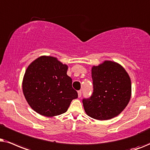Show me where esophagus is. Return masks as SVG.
<instances>
[{
  "instance_id": "34e87169",
  "label": "esophagus",
  "mask_w": 150,
  "mask_h": 150,
  "mask_svg": "<svg viewBox=\"0 0 150 150\" xmlns=\"http://www.w3.org/2000/svg\"><path fill=\"white\" fill-rule=\"evenodd\" d=\"M77 94H78V97H81V91H79L77 92Z\"/></svg>"
}]
</instances>
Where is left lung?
Segmentation results:
<instances>
[{"instance_id": "1", "label": "left lung", "mask_w": 150, "mask_h": 150, "mask_svg": "<svg viewBox=\"0 0 150 150\" xmlns=\"http://www.w3.org/2000/svg\"><path fill=\"white\" fill-rule=\"evenodd\" d=\"M93 93L83 99L86 115L97 120H109L120 115L130 100L131 79L120 64L105 60L91 69Z\"/></svg>"}]
</instances>
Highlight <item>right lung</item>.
Returning <instances> with one entry per match:
<instances>
[{
	"label": "right lung",
	"instance_id": "1",
	"mask_svg": "<svg viewBox=\"0 0 150 150\" xmlns=\"http://www.w3.org/2000/svg\"><path fill=\"white\" fill-rule=\"evenodd\" d=\"M67 64L57 57L42 55L28 66L22 86L26 100L37 113L53 117L66 112L78 95L67 75Z\"/></svg>",
	"mask_w": 150,
	"mask_h": 150
}]
</instances>
